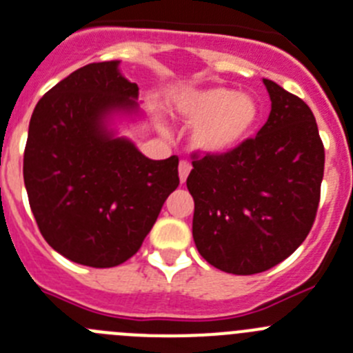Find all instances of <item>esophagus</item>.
<instances>
[{"label":"esophagus","mask_w":353,"mask_h":353,"mask_svg":"<svg viewBox=\"0 0 353 353\" xmlns=\"http://www.w3.org/2000/svg\"><path fill=\"white\" fill-rule=\"evenodd\" d=\"M190 170H192V165H190V161H186V160L181 161V163H179V179H181V183H184V181H186Z\"/></svg>","instance_id":"1"}]
</instances>
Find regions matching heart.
I'll return each mask as SVG.
<instances>
[{
	"label": "heart",
	"instance_id": "b5f03b06",
	"mask_svg": "<svg viewBox=\"0 0 353 353\" xmlns=\"http://www.w3.org/2000/svg\"><path fill=\"white\" fill-rule=\"evenodd\" d=\"M181 116L195 125L192 141L200 153L227 154L253 132L259 105L253 97L227 88L188 91L177 100Z\"/></svg>",
	"mask_w": 353,
	"mask_h": 353
}]
</instances>
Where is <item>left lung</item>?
Instances as JSON below:
<instances>
[{
    "mask_svg": "<svg viewBox=\"0 0 353 353\" xmlns=\"http://www.w3.org/2000/svg\"><path fill=\"white\" fill-rule=\"evenodd\" d=\"M271 114L256 137L227 154H193V241L220 271L256 274L290 256L315 221L322 139L299 97L263 79Z\"/></svg>",
    "mask_w": 353,
    "mask_h": 353,
    "instance_id": "left-lung-1",
    "label": "left lung"
}]
</instances>
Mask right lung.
Instances as JSON below:
<instances>
[{
	"label": "right lung",
	"instance_id": "1",
	"mask_svg": "<svg viewBox=\"0 0 353 353\" xmlns=\"http://www.w3.org/2000/svg\"><path fill=\"white\" fill-rule=\"evenodd\" d=\"M117 65L82 66L40 98L22 167L43 239L72 262L98 269L139 252L179 184L176 154L149 160L107 130L112 112L137 110L139 85Z\"/></svg>",
	"mask_w": 353,
	"mask_h": 353
}]
</instances>
